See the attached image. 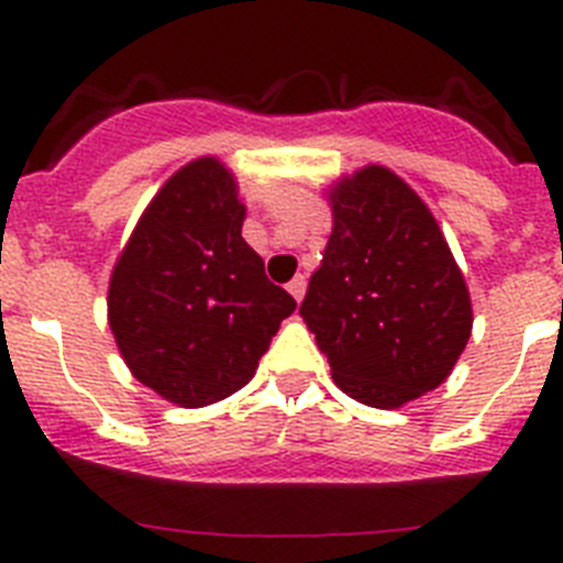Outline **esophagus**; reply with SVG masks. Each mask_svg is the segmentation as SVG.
<instances>
[{"mask_svg":"<svg viewBox=\"0 0 563 563\" xmlns=\"http://www.w3.org/2000/svg\"><path fill=\"white\" fill-rule=\"evenodd\" d=\"M287 290H290V296L296 298V301H301V298H305V290H307V278L305 276H296L290 282V285H287Z\"/></svg>","mask_w":563,"mask_h":563,"instance_id":"1","label":"esophagus"}]
</instances>
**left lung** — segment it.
<instances>
[{"label":"left lung","instance_id":"1","mask_svg":"<svg viewBox=\"0 0 563 563\" xmlns=\"http://www.w3.org/2000/svg\"><path fill=\"white\" fill-rule=\"evenodd\" d=\"M332 233L301 316L352 400L400 409L471 338V296L426 202L383 166L332 188Z\"/></svg>","mask_w":563,"mask_h":563}]
</instances>
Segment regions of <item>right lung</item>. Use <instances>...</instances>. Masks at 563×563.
I'll list each match as a JSON object with an SVG mask.
<instances>
[{"mask_svg":"<svg viewBox=\"0 0 563 563\" xmlns=\"http://www.w3.org/2000/svg\"><path fill=\"white\" fill-rule=\"evenodd\" d=\"M242 220L231 172L213 157L188 163L148 202L109 282L126 366L186 409L242 389L296 310L242 239Z\"/></svg>","mask_w":563,"mask_h":563,"instance_id":"add662e5","label":"right lung"}]
</instances>
